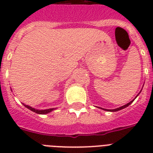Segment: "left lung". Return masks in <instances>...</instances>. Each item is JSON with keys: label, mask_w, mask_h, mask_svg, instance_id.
Segmentation results:
<instances>
[{"label": "left lung", "mask_w": 153, "mask_h": 153, "mask_svg": "<svg viewBox=\"0 0 153 153\" xmlns=\"http://www.w3.org/2000/svg\"><path fill=\"white\" fill-rule=\"evenodd\" d=\"M140 92H141V91H140ZM140 93L138 94H140ZM138 94L137 95V97L138 96ZM137 97H136V98H137ZM135 98H134V99H135ZM134 99H133V100H132L130 102H128V103H127V104H126V105H122V106H121V107H119V108H117V109H104V110H107V111H110V112H116V111H118V110H121V109H125V108H126V107L127 106H128V105H129L131 104V103H132V102H133V101H134Z\"/></svg>", "instance_id": "obj_1"}]
</instances>
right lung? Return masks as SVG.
Wrapping results in <instances>:
<instances>
[{
    "label": "right lung",
    "instance_id": "add662e5",
    "mask_svg": "<svg viewBox=\"0 0 153 153\" xmlns=\"http://www.w3.org/2000/svg\"><path fill=\"white\" fill-rule=\"evenodd\" d=\"M24 104V103H23ZM26 108H27L28 109L30 110H32V112H35V113H36V114H47L50 113V112L53 111V110H55L56 108H51V109H35V108H32V106H30L28 105H25L24 104Z\"/></svg>",
    "mask_w": 153,
    "mask_h": 153
}]
</instances>
